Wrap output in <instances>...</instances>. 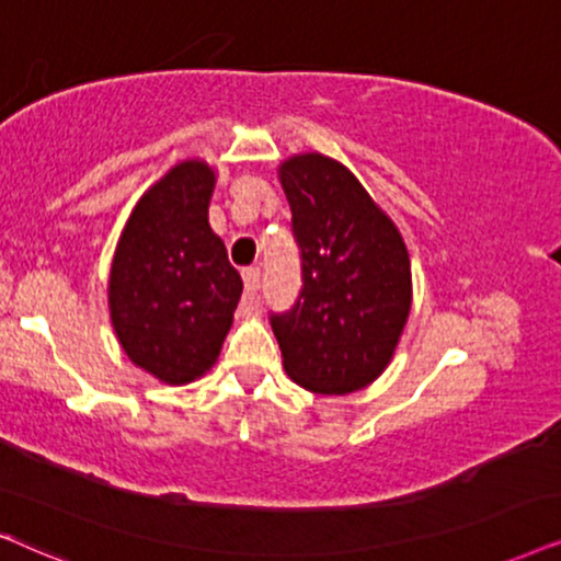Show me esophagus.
<instances>
[{"label":"esophagus","mask_w":561,"mask_h":561,"mask_svg":"<svg viewBox=\"0 0 561 561\" xmlns=\"http://www.w3.org/2000/svg\"><path fill=\"white\" fill-rule=\"evenodd\" d=\"M259 285H261V272H259V266L243 268V287H245V295L256 297Z\"/></svg>","instance_id":"1"}]
</instances>
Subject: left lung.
Masks as SVG:
<instances>
[{"label": "left lung", "mask_w": 561, "mask_h": 561, "mask_svg": "<svg viewBox=\"0 0 561 561\" xmlns=\"http://www.w3.org/2000/svg\"><path fill=\"white\" fill-rule=\"evenodd\" d=\"M276 174L302 251V293L272 316L282 364L310 392L364 390L390 367L413 305L405 241L331 156L295 153Z\"/></svg>", "instance_id": "obj_1"}]
</instances>
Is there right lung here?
Masks as SVG:
<instances>
[{
  "label": "right lung",
  "instance_id": "obj_1",
  "mask_svg": "<svg viewBox=\"0 0 561 561\" xmlns=\"http://www.w3.org/2000/svg\"><path fill=\"white\" fill-rule=\"evenodd\" d=\"M215 182L218 171L203 159L171 167L133 207L110 266L117 343L136 367L171 387L213 369L243 293L207 218Z\"/></svg>",
  "mask_w": 561,
  "mask_h": 561
}]
</instances>
